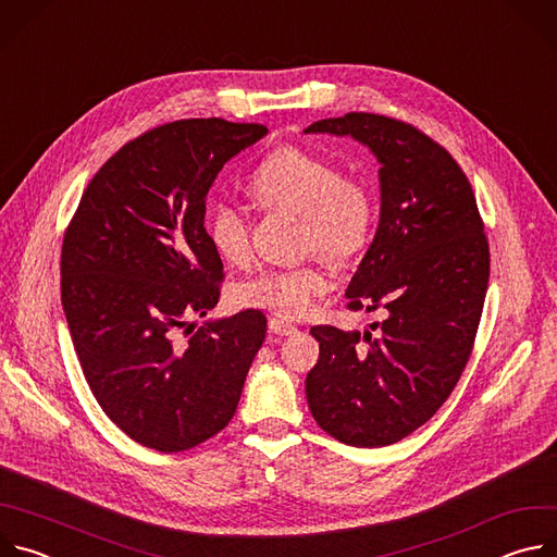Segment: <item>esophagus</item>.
<instances>
[{"label": "esophagus", "instance_id": "1", "mask_svg": "<svg viewBox=\"0 0 557 557\" xmlns=\"http://www.w3.org/2000/svg\"><path fill=\"white\" fill-rule=\"evenodd\" d=\"M269 331L275 333V335H282V337H288V335L297 333V326L290 324L288 320H282V317H271V320H269Z\"/></svg>", "mask_w": 557, "mask_h": 557}]
</instances>
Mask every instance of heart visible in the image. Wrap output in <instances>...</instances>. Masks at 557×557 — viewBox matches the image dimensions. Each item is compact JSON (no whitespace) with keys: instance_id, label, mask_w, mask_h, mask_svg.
<instances>
[{"instance_id":"b5f03b06","label":"heart","mask_w":557,"mask_h":557,"mask_svg":"<svg viewBox=\"0 0 557 557\" xmlns=\"http://www.w3.org/2000/svg\"><path fill=\"white\" fill-rule=\"evenodd\" d=\"M249 191L267 211H286L301 220V247L331 262H348L370 240L374 202L355 178L297 147L271 151L249 178ZM207 235L224 262L249 258V215L231 200L213 202L207 213ZM326 271L304 262L290 269H264L237 286L245 306L267 308L280 317H301L329 290Z\"/></svg>"}]
</instances>
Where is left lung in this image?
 <instances>
[{
  "instance_id": "1",
  "label": "left lung",
  "mask_w": 557,
  "mask_h": 557,
  "mask_svg": "<svg viewBox=\"0 0 557 557\" xmlns=\"http://www.w3.org/2000/svg\"><path fill=\"white\" fill-rule=\"evenodd\" d=\"M304 134L350 136L381 165L379 226L346 297L385 312L363 333L310 329L308 408L346 445H392L436 414L471 355L490 282L483 220L458 163L408 123L350 112Z\"/></svg>"
}]
</instances>
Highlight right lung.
I'll use <instances>...</instances> for the list:
<instances>
[{"label": "right lung", "mask_w": 557, "mask_h": 557, "mask_svg": "<svg viewBox=\"0 0 557 557\" xmlns=\"http://www.w3.org/2000/svg\"><path fill=\"white\" fill-rule=\"evenodd\" d=\"M267 134L224 119L156 127L97 172L65 231L61 304L78 363L101 410L145 447L183 451L224 430L267 337L253 308L191 322L222 280L207 191Z\"/></svg>", "instance_id": "1"}]
</instances>
